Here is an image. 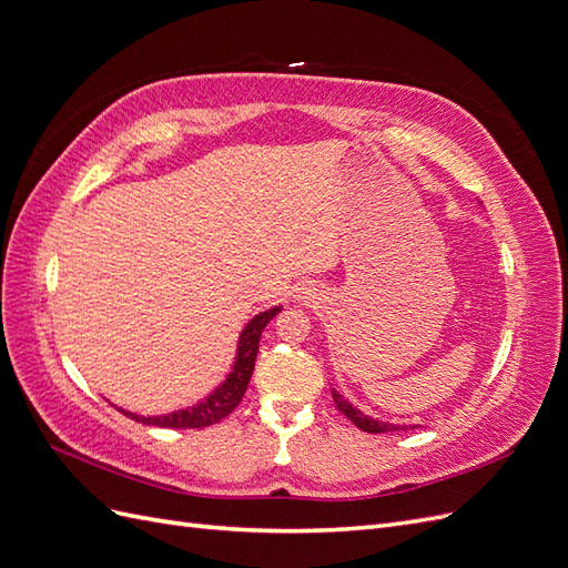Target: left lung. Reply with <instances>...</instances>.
Returning a JSON list of instances; mask_svg holds the SVG:
<instances>
[{
  "label": "left lung",
  "mask_w": 568,
  "mask_h": 568,
  "mask_svg": "<svg viewBox=\"0 0 568 568\" xmlns=\"http://www.w3.org/2000/svg\"><path fill=\"white\" fill-rule=\"evenodd\" d=\"M334 403H336V409L341 412V415H346L357 428H363L365 434H390V432H405V426H398V424H386V422H379V419H372L367 415H363V412L355 409L351 403H346L341 398V395L334 390Z\"/></svg>",
  "instance_id": "1"
}]
</instances>
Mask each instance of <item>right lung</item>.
Returning a JSON list of instances; mask_svg holds the SVG:
<instances>
[{
	"label": "right lung",
	"instance_id": "right-lung-1",
	"mask_svg": "<svg viewBox=\"0 0 568 568\" xmlns=\"http://www.w3.org/2000/svg\"><path fill=\"white\" fill-rule=\"evenodd\" d=\"M280 311L282 307H272V311L255 315L246 324V329L242 332V338H239L236 363H234L232 374L227 376V382L222 384L213 395H209L203 403H199L196 407L180 409V412H173V415H165V417H140V415H132V412H123V409L120 412L134 422L163 426V428H203V426H213V424L222 422L227 415H232L239 403H242L244 393L248 388V382H251V374H253L261 334L265 329V324Z\"/></svg>",
	"mask_w": 568,
	"mask_h": 568
}]
</instances>
